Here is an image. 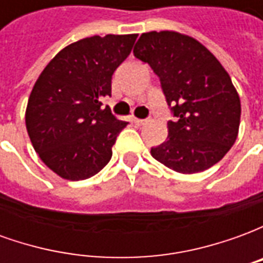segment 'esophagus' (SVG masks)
<instances>
[{"mask_svg":"<svg viewBox=\"0 0 263 263\" xmlns=\"http://www.w3.org/2000/svg\"><path fill=\"white\" fill-rule=\"evenodd\" d=\"M132 122L135 124V126H142V125H145L146 120H139V118H134V120H132Z\"/></svg>","mask_w":263,"mask_h":263,"instance_id":"1","label":"esophagus"}]
</instances>
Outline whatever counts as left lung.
Masks as SVG:
<instances>
[{
  "instance_id": "8db88e82",
  "label": "left lung",
  "mask_w": 263,
  "mask_h": 263,
  "mask_svg": "<svg viewBox=\"0 0 263 263\" xmlns=\"http://www.w3.org/2000/svg\"><path fill=\"white\" fill-rule=\"evenodd\" d=\"M134 54L159 76L177 117L167 122L165 143L151 155L183 175L220 162L238 137L241 100L218 59L197 39L176 31L142 33Z\"/></svg>"
}]
</instances>
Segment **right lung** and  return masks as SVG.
<instances>
[{"label":"right lung","mask_w":263,"mask_h":263,"mask_svg":"<svg viewBox=\"0 0 263 263\" xmlns=\"http://www.w3.org/2000/svg\"><path fill=\"white\" fill-rule=\"evenodd\" d=\"M137 37L80 39L62 49L37 77L26 105V131L43 163L62 179H88L111 159L128 122L103 108L101 98L111 96V77Z\"/></svg>","instance_id":"right-lung-1"}]
</instances>
